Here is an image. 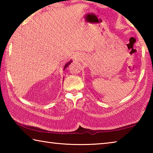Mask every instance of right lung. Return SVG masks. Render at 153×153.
<instances>
[{"label": "right lung", "mask_w": 153, "mask_h": 153, "mask_svg": "<svg viewBox=\"0 0 153 153\" xmlns=\"http://www.w3.org/2000/svg\"><path fill=\"white\" fill-rule=\"evenodd\" d=\"M71 62H72V61H69V62H68V63H66L65 65V66H64V70H65V69L67 68V66H68L71 63Z\"/></svg>", "instance_id": "add662e5"}]
</instances>
